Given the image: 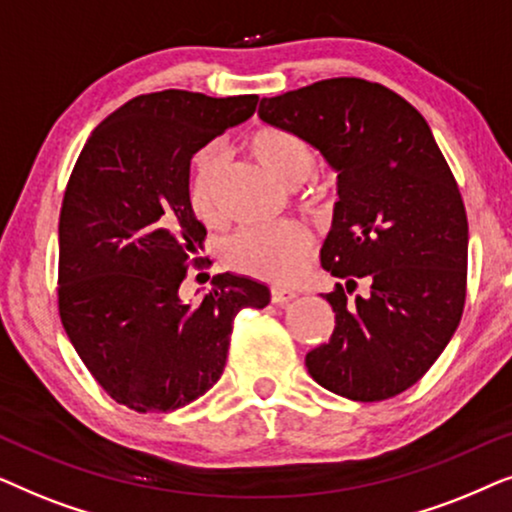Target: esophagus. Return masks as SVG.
<instances>
[{"mask_svg":"<svg viewBox=\"0 0 512 512\" xmlns=\"http://www.w3.org/2000/svg\"><path fill=\"white\" fill-rule=\"evenodd\" d=\"M295 297H297V292L290 288H271V302L274 304H288Z\"/></svg>","mask_w":512,"mask_h":512,"instance_id":"1","label":"esophagus"}]
</instances>
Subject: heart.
<instances>
[{
  "label": "heart",
  "mask_w": 512,
  "mask_h": 512,
  "mask_svg": "<svg viewBox=\"0 0 512 512\" xmlns=\"http://www.w3.org/2000/svg\"><path fill=\"white\" fill-rule=\"evenodd\" d=\"M248 152L285 185L295 187L309 180L316 170L318 152L304 135L281 126H260L245 140ZM220 173L222 156L217 149H201L194 159L189 182V203L196 217L213 224L220 217ZM299 196L306 206L316 208L325 199V189L316 182H305ZM311 248V236L304 224L278 222L267 227H241L224 243V260L231 269L269 283H288L302 267Z\"/></svg>",
  "instance_id": "b5f03b06"
}]
</instances>
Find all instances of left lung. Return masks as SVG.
Returning a JSON list of instances; mask_svg holds the SVG:
<instances>
[{
    "label": "left lung",
    "instance_id": "left-lung-1",
    "mask_svg": "<svg viewBox=\"0 0 512 512\" xmlns=\"http://www.w3.org/2000/svg\"><path fill=\"white\" fill-rule=\"evenodd\" d=\"M260 119L290 128L337 170L335 217L320 264L342 283L330 342L306 353L327 391L377 403L424 377L466 304L468 220L426 119L391 88L323 79L260 102ZM368 288L356 296L357 283Z\"/></svg>",
    "mask_w": 512,
    "mask_h": 512
}]
</instances>
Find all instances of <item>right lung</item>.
I'll list each match as a JSON object with an SVG mask.
<instances>
[{
    "instance_id": "1",
    "label": "right lung",
    "mask_w": 512,
    "mask_h": 512,
    "mask_svg": "<svg viewBox=\"0 0 512 512\" xmlns=\"http://www.w3.org/2000/svg\"><path fill=\"white\" fill-rule=\"evenodd\" d=\"M257 95H138L91 133L58 224V311L74 351L119 405L185 407L217 384L234 318L264 309L267 285L213 276L208 295H177L199 267L206 227L189 203L192 156L250 119Z\"/></svg>"
}]
</instances>
